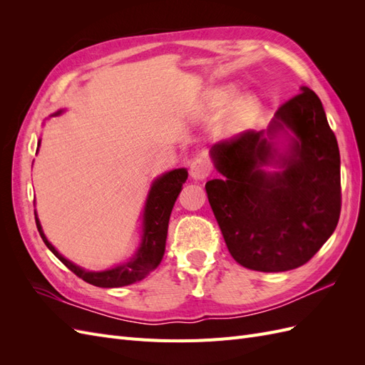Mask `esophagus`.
I'll use <instances>...</instances> for the list:
<instances>
[{
    "mask_svg": "<svg viewBox=\"0 0 365 365\" xmlns=\"http://www.w3.org/2000/svg\"><path fill=\"white\" fill-rule=\"evenodd\" d=\"M210 173V165L205 157L197 155L190 163V175L193 180H205Z\"/></svg>",
    "mask_w": 365,
    "mask_h": 365,
    "instance_id": "obj_1",
    "label": "esophagus"
}]
</instances>
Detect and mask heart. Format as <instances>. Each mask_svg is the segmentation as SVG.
<instances>
[{
  "mask_svg": "<svg viewBox=\"0 0 365 365\" xmlns=\"http://www.w3.org/2000/svg\"><path fill=\"white\" fill-rule=\"evenodd\" d=\"M235 94L236 93L233 88L219 90L208 98L207 109L208 111H215V109L225 106L231 98L235 97ZM259 109H260V101L256 94L248 93V94L240 96L237 101L228 108L225 115L219 120V123L216 126L217 135L231 137V135L239 134V132L244 130L248 126L250 121L256 117Z\"/></svg>",
  "mask_w": 365,
  "mask_h": 365,
  "instance_id": "b5f03b06",
  "label": "heart"
}]
</instances>
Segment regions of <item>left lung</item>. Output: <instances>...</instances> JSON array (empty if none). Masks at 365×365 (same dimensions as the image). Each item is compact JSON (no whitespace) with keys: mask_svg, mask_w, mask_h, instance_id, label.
Returning <instances> with one entry per match:
<instances>
[{"mask_svg":"<svg viewBox=\"0 0 365 365\" xmlns=\"http://www.w3.org/2000/svg\"><path fill=\"white\" fill-rule=\"evenodd\" d=\"M289 135L280 153L273 138ZM222 180L205 184L227 248L242 267L282 272L311 260L341 212L339 149L318 96L284 102L267 130H247L210 150ZM275 165L279 171L264 170Z\"/></svg>","mask_w":365,"mask_h":365,"instance_id":"8db88e82","label":"left lung"}]
</instances>
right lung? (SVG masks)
Returning a JSON list of instances; mask_svg holds the SVG:
<instances>
[{
	"label": "right lung",
	"mask_w": 365,
	"mask_h": 365,
	"mask_svg": "<svg viewBox=\"0 0 365 365\" xmlns=\"http://www.w3.org/2000/svg\"><path fill=\"white\" fill-rule=\"evenodd\" d=\"M56 114H61V111ZM39 145L41 140L38 143V146ZM185 180L187 170L175 169L161 175L160 178L152 182L145 204V212H143V235L140 247L134 254V257L111 269L101 272L85 271L83 268L77 267L73 262L61 256L58 250L50 244L46 235H43L39 219L35 212L36 227L43 244H46L54 256H56L70 271H73L77 277H81L86 283L98 286V288H120V286H128L143 280L150 271L155 269L160 264L165 250V239H168V228L172 208Z\"/></svg>",
	"instance_id": "obj_1"
}]
</instances>
